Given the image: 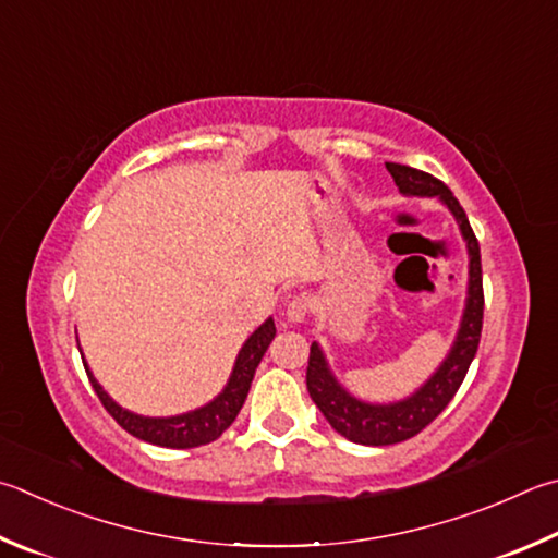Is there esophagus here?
<instances>
[{
	"label": "esophagus",
	"mask_w": 558,
	"mask_h": 558,
	"mask_svg": "<svg viewBox=\"0 0 558 558\" xmlns=\"http://www.w3.org/2000/svg\"><path fill=\"white\" fill-rule=\"evenodd\" d=\"M310 310H312L310 298H307V295H298V298H292V300L288 302L286 317H288V322H292V324H300V322H305Z\"/></svg>",
	"instance_id": "1"
}]
</instances>
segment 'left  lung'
Segmentation results:
<instances>
[{
  "label": "left lung",
  "mask_w": 558,
  "mask_h": 558,
  "mask_svg": "<svg viewBox=\"0 0 558 558\" xmlns=\"http://www.w3.org/2000/svg\"><path fill=\"white\" fill-rule=\"evenodd\" d=\"M385 168H388L395 185L404 197H437L451 211L465 241V251H469V288H465V305L449 353L439 363V368L402 400L368 402L351 395L333 376L319 341H312L307 366L310 398L327 417L333 432H339L341 437H347L353 444H363V447L400 444L437 420L441 410L451 402L456 390L461 388L475 351H478L483 329L481 248L459 199L453 197V192L441 180L422 173L417 168L400 163H385Z\"/></svg>",
  "instance_id": "1"
}]
</instances>
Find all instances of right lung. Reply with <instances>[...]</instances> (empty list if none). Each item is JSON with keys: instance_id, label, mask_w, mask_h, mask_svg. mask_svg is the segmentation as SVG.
I'll return each mask as SVG.
<instances>
[{"instance_id": "add662e5", "label": "right lung", "mask_w": 558, "mask_h": 558, "mask_svg": "<svg viewBox=\"0 0 558 558\" xmlns=\"http://www.w3.org/2000/svg\"><path fill=\"white\" fill-rule=\"evenodd\" d=\"M272 337H276V322L268 317L260 327L251 333L244 341V347L239 349V356L231 368V376L219 395H215L207 404L202 408L187 410L182 414H173V417H146V414H136L131 410H124L121 404L111 398V395L99 385L95 373L89 371L87 361L83 356L87 378L93 383L97 398L102 400L107 412L117 420L121 429L134 434L136 439H144L148 444L166 449H195L202 444H209L221 437L231 422L236 420L239 410L244 408L246 395L251 388V380L256 376V368L263 359V353L268 351Z\"/></svg>"}]
</instances>
